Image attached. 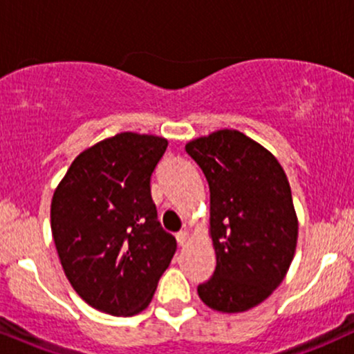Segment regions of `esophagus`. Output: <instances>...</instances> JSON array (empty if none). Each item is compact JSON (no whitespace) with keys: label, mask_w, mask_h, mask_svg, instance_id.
I'll return each mask as SVG.
<instances>
[{"label":"esophagus","mask_w":354,"mask_h":354,"mask_svg":"<svg viewBox=\"0 0 354 354\" xmlns=\"http://www.w3.org/2000/svg\"><path fill=\"white\" fill-rule=\"evenodd\" d=\"M176 239L181 246H186L189 241V233H186V231H180V233L176 234Z\"/></svg>","instance_id":"34e87169"}]
</instances>
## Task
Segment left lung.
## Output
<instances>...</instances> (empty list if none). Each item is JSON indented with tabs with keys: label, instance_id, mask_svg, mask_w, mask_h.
I'll list each match as a JSON object with an SVG mask.
<instances>
[{
	"label": "left lung",
	"instance_id": "obj_1",
	"mask_svg": "<svg viewBox=\"0 0 354 354\" xmlns=\"http://www.w3.org/2000/svg\"><path fill=\"white\" fill-rule=\"evenodd\" d=\"M209 185V238L216 270L198 286L219 313H243L270 296L290 270L298 243L291 188L271 151L236 129L186 143Z\"/></svg>",
	"mask_w": 354,
	"mask_h": 354
}]
</instances>
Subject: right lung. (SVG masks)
I'll list each match as a JSON object with an SVG mask.
<instances>
[{
  "label": "right lung",
  "instance_id": "add662e5",
  "mask_svg": "<svg viewBox=\"0 0 354 354\" xmlns=\"http://www.w3.org/2000/svg\"><path fill=\"white\" fill-rule=\"evenodd\" d=\"M168 140L118 133L75 158L51 200V233L73 290L95 310L148 308L176 239L156 219L149 180Z\"/></svg>",
  "mask_w": 354,
  "mask_h": 354
}]
</instances>
